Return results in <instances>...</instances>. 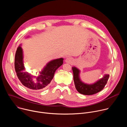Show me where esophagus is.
I'll list each match as a JSON object with an SVG mask.
<instances>
[{"label": "esophagus", "instance_id": "esophagus-1", "mask_svg": "<svg viewBox=\"0 0 127 127\" xmlns=\"http://www.w3.org/2000/svg\"><path fill=\"white\" fill-rule=\"evenodd\" d=\"M65 61H66V62H67V63H68L71 64L72 62H73V59H72V58H71V57H68V58H66Z\"/></svg>", "mask_w": 127, "mask_h": 127}]
</instances>
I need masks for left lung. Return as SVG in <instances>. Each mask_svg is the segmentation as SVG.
<instances>
[{"label": "left lung", "mask_w": 127, "mask_h": 127, "mask_svg": "<svg viewBox=\"0 0 127 127\" xmlns=\"http://www.w3.org/2000/svg\"><path fill=\"white\" fill-rule=\"evenodd\" d=\"M72 69L75 88L80 94L84 95H93L100 92L104 88L110 76L108 74L105 75L103 78L95 83L93 84H87L80 80L79 70L75 67H72Z\"/></svg>", "instance_id": "left-lung-1"}]
</instances>
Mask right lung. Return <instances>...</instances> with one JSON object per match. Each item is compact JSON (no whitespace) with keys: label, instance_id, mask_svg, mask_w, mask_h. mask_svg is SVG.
<instances>
[{"label":"right lung","instance_id":"right-lung-1","mask_svg":"<svg viewBox=\"0 0 127 127\" xmlns=\"http://www.w3.org/2000/svg\"><path fill=\"white\" fill-rule=\"evenodd\" d=\"M63 58H59L49 62L40 72V75L36 78V80L33 81V76L26 71L23 62V50L19 46L15 55L14 68L16 75L23 85L32 90H40L46 88L50 83L56 70L63 64Z\"/></svg>","mask_w":127,"mask_h":127}]
</instances>
